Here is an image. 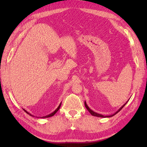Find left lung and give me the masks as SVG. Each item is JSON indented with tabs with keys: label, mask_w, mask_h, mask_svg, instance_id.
Here are the masks:
<instances>
[{
	"label": "left lung",
	"mask_w": 147,
	"mask_h": 147,
	"mask_svg": "<svg viewBox=\"0 0 147 147\" xmlns=\"http://www.w3.org/2000/svg\"><path fill=\"white\" fill-rule=\"evenodd\" d=\"M128 102V100H127L125 104H124L123 106H122L121 107H120V109H119V110L117 111H116L115 112L114 114H112V115H102V114H98V113H96V112H94V111H93L92 110H91V109H90V108H89V107L88 105H87V104H86V102H85V107L86 108V109L87 110H88V111H89V112L90 114H91L92 115H93V116H96V117H112V116H114V115H115L116 114H117L122 109H123V107H124V106L126 104V103Z\"/></svg>",
	"instance_id": "left-lung-1"
}]
</instances>
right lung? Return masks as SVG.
Segmentation results:
<instances>
[{
    "label": "right lung",
    "mask_w": 147,
    "mask_h": 147,
    "mask_svg": "<svg viewBox=\"0 0 147 147\" xmlns=\"http://www.w3.org/2000/svg\"><path fill=\"white\" fill-rule=\"evenodd\" d=\"M61 104H59V107L57 108V109H55V110L54 111V112H52V113L51 114H49V115H45V116H43V117H42L41 118H47V117H52V116H53V115H54L55 113H56V112H57L59 110V109H60V107H61ZM23 110H24V112H26V113H27L28 114H29L30 115H31V116H33V115H32V114H30L29 113V112H28L26 110H24V109H23ZM34 117V116H33Z\"/></svg>",
    "instance_id": "1"
}]
</instances>
